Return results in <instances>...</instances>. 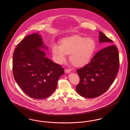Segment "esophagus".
Here are the masks:
<instances>
[{"instance_id":"esophagus-1","label":"esophagus","mask_w":130,"mask_h":130,"mask_svg":"<svg viewBox=\"0 0 130 130\" xmlns=\"http://www.w3.org/2000/svg\"><path fill=\"white\" fill-rule=\"evenodd\" d=\"M65 72L66 73H68L70 72V70L69 69H65Z\"/></svg>"}]
</instances>
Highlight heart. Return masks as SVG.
<instances>
[{"instance_id":"1","label":"heart","mask_w":130,"mask_h":130,"mask_svg":"<svg viewBox=\"0 0 130 130\" xmlns=\"http://www.w3.org/2000/svg\"><path fill=\"white\" fill-rule=\"evenodd\" d=\"M95 48L96 43L93 38L74 36L63 39L61 45L54 44L52 51L57 63L65 62L67 54H70L71 63L74 66H80L89 62Z\"/></svg>"}]
</instances>
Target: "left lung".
Listing matches in <instances>:
<instances>
[{
    "instance_id": "1",
    "label": "left lung",
    "mask_w": 130,
    "mask_h": 130,
    "mask_svg": "<svg viewBox=\"0 0 130 130\" xmlns=\"http://www.w3.org/2000/svg\"><path fill=\"white\" fill-rule=\"evenodd\" d=\"M99 41L109 46L100 50L88 64L76 71L80 78L76 92L86 98L98 97L106 92L115 80L119 68L118 51L112 44V40L99 31Z\"/></svg>"
}]
</instances>
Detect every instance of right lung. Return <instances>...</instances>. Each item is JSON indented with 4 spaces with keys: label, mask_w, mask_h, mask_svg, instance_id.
<instances>
[{
    "label": "right lung",
    "mask_w": 130,
    "mask_h": 130,
    "mask_svg": "<svg viewBox=\"0 0 130 130\" xmlns=\"http://www.w3.org/2000/svg\"><path fill=\"white\" fill-rule=\"evenodd\" d=\"M45 46L37 32L27 36L13 52L14 78L24 93L35 99L48 98L56 90L59 77L64 73L60 65L45 57Z\"/></svg>",
    "instance_id": "right-lung-1"
}]
</instances>
